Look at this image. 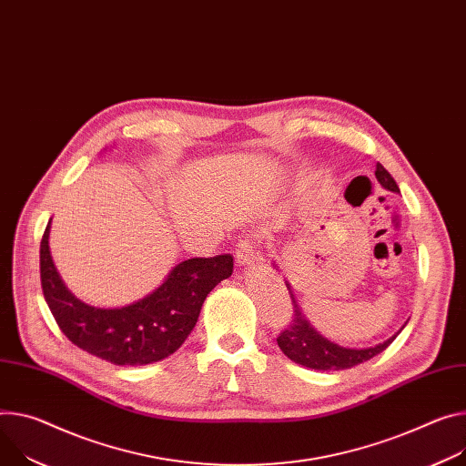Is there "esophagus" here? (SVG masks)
Segmentation results:
<instances>
[{"mask_svg":"<svg viewBox=\"0 0 466 466\" xmlns=\"http://www.w3.org/2000/svg\"><path fill=\"white\" fill-rule=\"evenodd\" d=\"M236 260L239 266H255L262 262V257L252 248V241L241 239L236 248Z\"/></svg>","mask_w":466,"mask_h":466,"instance_id":"obj_1","label":"esophagus"}]
</instances>
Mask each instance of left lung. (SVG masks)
Here are the masks:
<instances>
[{
    "label": "left lung",
    "mask_w": 466,
    "mask_h": 466,
    "mask_svg": "<svg viewBox=\"0 0 466 466\" xmlns=\"http://www.w3.org/2000/svg\"><path fill=\"white\" fill-rule=\"evenodd\" d=\"M375 178L385 189L400 193V187H398L396 180L390 177V173L380 163L375 165ZM286 288H288L289 298H291L293 316H291V325L288 329H284L280 332V336L277 338V344H279L280 351L289 360L298 362L301 366H307V368H312V370L334 371V370H348V368L359 366V364L373 359L380 351H385L394 342V338L398 336V332L405 327L403 325L394 336H390L389 340H385L383 344H377V346H371V348L353 350V348L338 346V344L327 340L325 336H321L310 325V321L305 318L301 307L298 305V299H295L289 282H286Z\"/></svg>",
    "instance_id": "left-lung-1"
}]
</instances>
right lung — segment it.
Here are the masks:
<instances>
[{
	"label": "right lung",
	"mask_w": 466,
	"mask_h": 466,
	"mask_svg": "<svg viewBox=\"0 0 466 466\" xmlns=\"http://www.w3.org/2000/svg\"><path fill=\"white\" fill-rule=\"evenodd\" d=\"M50 225L40 241L45 299L74 346L116 366H143L173 355L195 329L208 293L234 271L230 255L189 258L143 299L116 309L93 307L59 277L50 255Z\"/></svg>",
	"instance_id": "1"
}]
</instances>
